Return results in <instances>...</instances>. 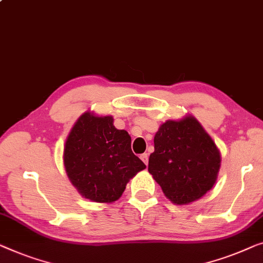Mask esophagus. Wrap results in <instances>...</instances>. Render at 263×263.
<instances>
[{
	"mask_svg": "<svg viewBox=\"0 0 263 263\" xmlns=\"http://www.w3.org/2000/svg\"><path fill=\"white\" fill-rule=\"evenodd\" d=\"M140 159L142 160V161H143V162L146 163V165H147V163H148V154H147V153H143V154H141V155H140Z\"/></svg>",
	"mask_w": 263,
	"mask_h": 263,
	"instance_id": "34e87169",
	"label": "esophagus"
}]
</instances>
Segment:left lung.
<instances>
[{
  "mask_svg": "<svg viewBox=\"0 0 263 263\" xmlns=\"http://www.w3.org/2000/svg\"><path fill=\"white\" fill-rule=\"evenodd\" d=\"M219 167V149L196 117L186 115L160 125L148 172L173 204L187 205L206 195Z\"/></svg>",
  "mask_w": 263,
  "mask_h": 263,
  "instance_id": "8db88e82",
  "label": "left lung"
}]
</instances>
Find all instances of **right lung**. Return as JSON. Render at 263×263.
<instances>
[{"label": "right lung", "instance_id": "right-lung-1", "mask_svg": "<svg viewBox=\"0 0 263 263\" xmlns=\"http://www.w3.org/2000/svg\"><path fill=\"white\" fill-rule=\"evenodd\" d=\"M130 135L114 125L112 116L85 111L64 146V166L72 185L95 203H114L146 165L130 148Z\"/></svg>", "mask_w": 263, "mask_h": 263}]
</instances>
